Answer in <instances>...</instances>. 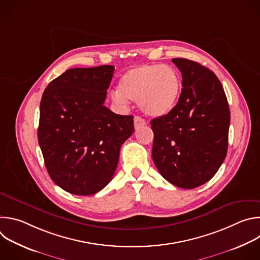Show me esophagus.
Returning a JSON list of instances; mask_svg holds the SVG:
<instances>
[{"label": "esophagus", "mask_w": 260, "mask_h": 260, "mask_svg": "<svg viewBox=\"0 0 260 260\" xmlns=\"http://www.w3.org/2000/svg\"><path fill=\"white\" fill-rule=\"evenodd\" d=\"M134 122H135V128H136V129H138V128H140L141 126H143V125L146 124V121H145L142 117H140V116H135Z\"/></svg>", "instance_id": "esophagus-1"}]
</instances>
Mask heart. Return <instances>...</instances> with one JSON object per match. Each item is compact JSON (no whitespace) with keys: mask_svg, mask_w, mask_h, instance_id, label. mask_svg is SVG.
<instances>
[{"mask_svg":"<svg viewBox=\"0 0 260 260\" xmlns=\"http://www.w3.org/2000/svg\"><path fill=\"white\" fill-rule=\"evenodd\" d=\"M182 89L177 71L164 64H141L127 70L112 92V100L125 105L138 101L143 112L151 117L169 114L176 107Z\"/></svg>","mask_w":260,"mask_h":260,"instance_id":"heart-1","label":"heart"}]
</instances>
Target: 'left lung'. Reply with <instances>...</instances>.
<instances>
[{
	"instance_id": "1",
	"label": "left lung",
	"mask_w": 260,
	"mask_h": 260,
	"mask_svg": "<svg viewBox=\"0 0 260 260\" xmlns=\"http://www.w3.org/2000/svg\"><path fill=\"white\" fill-rule=\"evenodd\" d=\"M182 75L176 107L151 120L152 158L160 175L175 186L192 189L208 182L224 161L231 113L215 74L187 58H173Z\"/></svg>"
}]
</instances>
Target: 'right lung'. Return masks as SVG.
I'll use <instances>...</instances> for the list:
<instances>
[{
  "label": "right lung",
  "mask_w": 260,
  "mask_h": 260,
  "mask_svg": "<svg viewBox=\"0 0 260 260\" xmlns=\"http://www.w3.org/2000/svg\"><path fill=\"white\" fill-rule=\"evenodd\" d=\"M113 66L74 68L52 80L40 104L38 141L47 172L60 188L91 196L112 180L134 117L104 106Z\"/></svg>",
  "instance_id": "obj_1"
}]
</instances>
